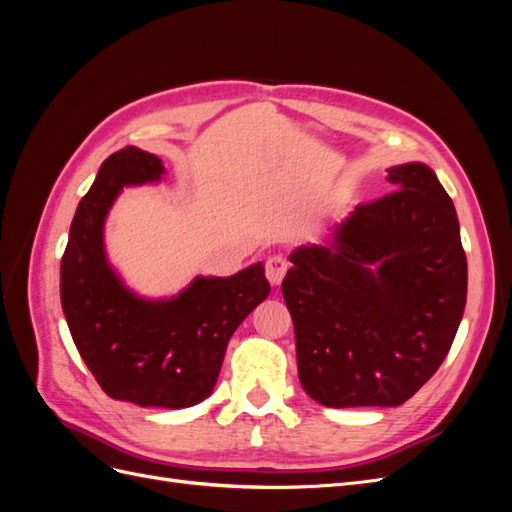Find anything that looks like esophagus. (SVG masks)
Returning <instances> with one entry per match:
<instances>
[{"label": "esophagus", "instance_id": "obj_1", "mask_svg": "<svg viewBox=\"0 0 512 512\" xmlns=\"http://www.w3.org/2000/svg\"><path fill=\"white\" fill-rule=\"evenodd\" d=\"M286 271H288L286 258H282V256H271V258H267L265 273H267V280H269L273 286H280V284H282Z\"/></svg>", "mask_w": 512, "mask_h": 512}]
</instances>
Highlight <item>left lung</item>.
<instances>
[{
	"instance_id": "left-lung-1",
	"label": "left lung",
	"mask_w": 512,
	"mask_h": 512,
	"mask_svg": "<svg viewBox=\"0 0 512 512\" xmlns=\"http://www.w3.org/2000/svg\"><path fill=\"white\" fill-rule=\"evenodd\" d=\"M395 192L356 207L329 247L290 254L282 282L299 380L329 408L399 406L436 374L468 294L451 196L423 164L389 168Z\"/></svg>"
}]
</instances>
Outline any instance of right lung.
<instances>
[{
  "mask_svg": "<svg viewBox=\"0 0 512 512\" xmlns=\"http://www.w3.org/2000/svg\"><path fill=\"white\" fill-rule=\"evenodd\" d=\"M162 160L126 147L108 156L76 207L61 256V307L100 389L138 406L188 408L211 395L228 339L271 286L262 262L232 277H196L170 301H143L106 265L102 224L123 185L156 181Z\"/></svg>",
  "mask_w": 512,
  "mask_h": 512,
  "instance_id": "obj_1",
  "label": "right lung"
}]
</instances>
